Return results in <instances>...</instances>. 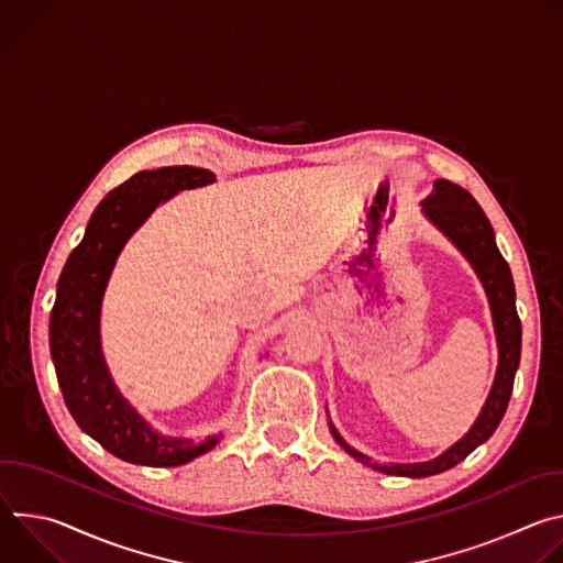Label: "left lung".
<instances>
[{"instance_id": "obj_1", "label": "left lung", "mask_w": 563, "mask_h": 563, "mask_svg": "<svg viewBox=\"0 0 563 563\" xmlns=\"http://www.w3.org/2000/svg\"><path fill=\"white\" fill-rule=\"evenodd\" d=\"M426 216L452 240V243L465 254V258L476 269L481 283L486 287L493 318H495V330H497V343H499V367L497 378L493 385V391L486 400L484 410H481L476 423L472 430L454 443L450 450H445L441 456L426 461V463H391V465H376L369 456L356 452L350 448L341 434L332 428V434L343 445L347 454H352L356 461L380 470L385 474L396 476H430L445 472L461 463L472 450H476L481 443H486L497 426L501 423L508 400L515 385V374L521 358V320L515 307V283L508 263L497 250L495 243V231L490 220L486 218L484 209L472 198L470 191L463 187L450 183V180H437L434 194H430L423 202Z\"/></svg>"}]
</instances>
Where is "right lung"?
I'll return each instance as SVG.
<instances>
[{
    "instance_id": "1",
    "label": "right lung",
    "mask_w": 563,
    "mask_h": 563,
    "mask_svg": "<svg viewBox=\"0 0 563 563\" xmlns=\"http://www.w3.org/2000/svg\"><path fill=\"white\" fill-rule=\"evenodd\" d=\"M213 180L211 172L187 165L131 176L98 205L82 243L70 252L57 280L48 341L64 404L79 428L129 463L183 465L218 443V437L196 443L148 430L115 389L100 350V302L129 235L176 191Z\"/></svg>"
}]
</instances>
